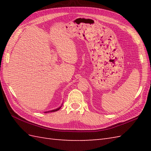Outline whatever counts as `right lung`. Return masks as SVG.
<instances>
[{"mask_svg": "<svg viewBox=\"0 0 151 151\" xmlns=\"http://www.w3.org/2000/svg\"><path fill=\"white\" fill-rule=\"evenodd\" d=\"M60 108H61V107H60V108H57V109H56V110H53L49 111H45V113H48V112H53V111H58V110H59L60 109Z\"/></svg>", "mask_w": 151, "mask_h": 151, "instance_id": "obj_1", "label": "right lung"}]
</instances>
